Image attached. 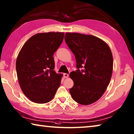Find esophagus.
I'll return each mask as SVG.
<instances>
[{
	"label": "esophagus",
	"mask_w": 134,
	"mask_h": 134,
	"mask_svg": "<svg viewBox=\"0 0 134 134\" xmlns=\"http://www.w3.org/2000/svg\"><path fill=\"white\" fill-rule=\"evenodd\" d=\"M63 75H64V77L65 78H68L69 76V74H67V73H64V74H63Z\"/></svg>",
	"instance_id": "esophagus-1"
}]
</instances>
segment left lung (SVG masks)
I'll use <instances>...</instances> for the list:
<instances>
[{"instance_id": "left-lung-1", "label": "left lung", "mask_w": 134, "mask_h": 134, "mask_svg": "<svg viewBox=\"0 0 134 134\" xmlns=\"http://www.w3.org/2000/svg\"><path fill=\"white\" fill-rule=\"evenodd\" d=\"M64 38L75 55L78 69L70 74L74 82L70 94L79 104L90 105L101 98L110 82L113 69L111 49L103 40L92 35L66 33Z\"/></svg>"}]
</instances>
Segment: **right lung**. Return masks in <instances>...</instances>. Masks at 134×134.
<instances>
[{"label": "right lung", "instance_id": "add662e5", "mask_svg": "<svg viewBox=\"0 0 134 134\" xmlns=\"http://www.w3.org/2000/svg\"><path fill=\"white\" fill-rule=\"evenodd\" d=\"M64 33L36 34L24 44L16 68L21 90L34 103L44 104L54 98L63 74L54 71L53 54L63 42Z\"/></svg>", "mask_w": 134, "mask_h": 134}]
</instances>
